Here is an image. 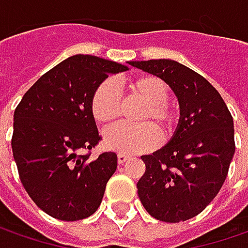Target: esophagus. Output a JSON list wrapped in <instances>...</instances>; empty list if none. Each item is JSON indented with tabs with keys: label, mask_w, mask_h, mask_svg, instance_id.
I'll return each mask as SVG.
<instances>
[{
	"label": "esophagus",
	"mask_w": 248,
	"mask_h": 248,
	"mask_svg": "<svg viewBox=\"0 0 248 248\" xmlns=\"http://www.w3.org/2000/svg\"><path fill=\"white\" fill-rule=\"evenodd\" d=\"M128 155H124V153H119L117 155V161H119V164H124L127 160H128Z\"/></svg>",
	"instance_id": "obj_1"
}]
</instances>
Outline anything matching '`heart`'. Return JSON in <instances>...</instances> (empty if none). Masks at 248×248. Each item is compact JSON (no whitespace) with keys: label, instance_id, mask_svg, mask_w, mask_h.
<instances>
[{"label":"heart","instance_id":"obj_1","mask_svg":"<svg viewBox=\"0 0 248 248\" xmlns=\"http://www.w3.org/2000/svg\"><path fill=\"white\" fill-rule=\"evenodd\" d=\"M129 95L145 103L137 116L138 125H119L105 132L106 148L134 155L155 148L161 138L170 137L179 121V110L168 100V87L156 76H142L127 84ZM91 111L96 123L109 127L119 119L121 100L113 81H103L95 90ZM159 132L157 133V131Z\"/></svg>","mask_w":248,"mask_h":248}]
</instances>
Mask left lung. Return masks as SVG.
Instances as JSON below:
<instances>
[{"mask_svg":"<svg viewBox=\"0 0 248 248\" xmlns=\"http://www.w3.org/2000/svg\"><path fill=\"white\" fill-rule=\"evenodd\" d=\"M155 74L175 92L181 119L164 148L142 156L137 184L153 218L182 222L200 214L222 187L234 153L233 119L219 92L195 70L170 59L129 62Z\"/></svg>","mask_w":248,"mask_h":248,"instance_id":"1","label":"left lung"}]
</instances>
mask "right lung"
Segmentation results:
<instances>
[{"label":"right lung","instance_id":"right-lung-1","mask_svg":"<svg viewBox=\"0 0 248 248\" xmlns=\"http://www.w3.org/2000/svg\"><path fill=\"white\" fill-rule=\"evenodd\" d=\"M125 70L128 66L98 56L74 55L41 76L15 109L19 178L34 203L56 219H84L100 205L117 155L90 157L102 139L91 100L109 74Z\"/></svg>","mask_w":248,"mask_h":248}]
</instances>
